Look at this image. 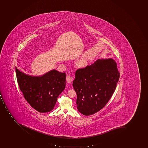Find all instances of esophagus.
I'll return each mask as SVG.
<instances>
[{
  "instance_id": "esophagus-1",
  "label": "esophagus",
  "mask_w": 148,
  "mask_h": 148,
  "mask_svg": "<svg viewBox=\"0 0 148 148\" xmlns=\"http://www.w3.org/2000/svg\"><path fill=\"white\" fill-rule=\"evenodd\" d=\"M66 80L67 81V82L69 83H71L73 80L72 77H71L70 75H67L66 77Z\"/></svg>"
}]
</instances>
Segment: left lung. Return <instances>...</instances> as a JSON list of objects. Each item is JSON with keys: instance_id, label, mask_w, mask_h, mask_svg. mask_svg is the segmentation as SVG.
<instances>
[{"instance_id": "obj_1", "label": "left lung", "mask_w": 148, "mask_h": 148, "mask_svg": "<svg viewBox=\"0 0 148 148\" xmlns=\"http://www.w3.org/2000/svg\"><path fill=\"white\" fill-rule=\"evenodd\" d=\"M119 78L117 63L112 58L98 59L77 70L73 86L79 112L88 116L102 109L114 92Z\"/></svg>"}]
</instances>
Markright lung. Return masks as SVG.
<instances>
[{
  "mask_svg": "<svg viewBox=\"0 0 148 148\" xmlns=\"http://www.w3.org/2000/svg\"><path fill=\"white\" fill-rule=\"evenodd\" d=\"M20 90L30 106L45 113L53 109L57 98L66 87V75L55 69L41 76L27 75L15 67Z\"/></svg>",
  "mask_w": 148,
  "mask_h": 148,
  "instance_id": "1",
  "label": "right lung"
}]
</instances>
